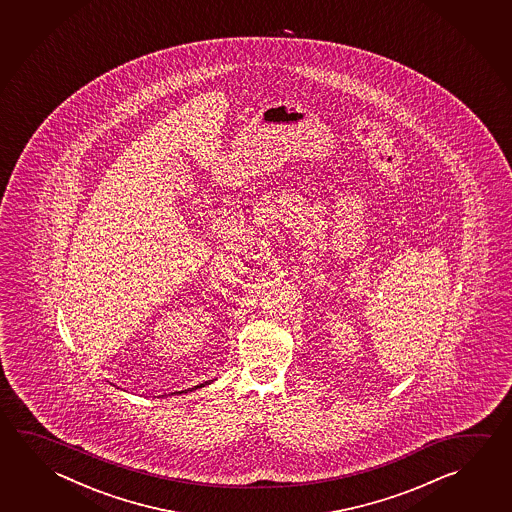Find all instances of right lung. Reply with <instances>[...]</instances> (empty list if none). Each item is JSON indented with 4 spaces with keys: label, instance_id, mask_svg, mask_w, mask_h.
<instances>
[{
    "label": "right lung",
    "instance_id": "1",
    "mask_svg": "<svg viewBox=\"0 0 512 512\" xmlns=\"http://www.w3.org/2000/svg\"><path fill=\"white\" fill-rule=\"evenodd\" d=\"M199 386H205V385H199ZM199 386H196V388H199Z\"/></svg>",
    "mask_w": 512,
    "mask_h": 512
}]
</instances>
